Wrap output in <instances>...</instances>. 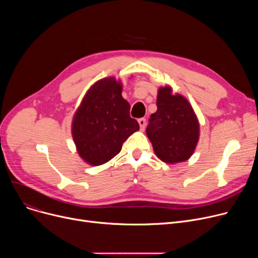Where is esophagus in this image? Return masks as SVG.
<instances>
[{
  "mask_svg": "<svg viewBox=\"0 0 258 258\" xmlns=\"http://www.w3.org/2000/svg\"><path fill=\"white\" fill-rule=\"evenodd\" d=\"M138 122H139V125H140L141 131H144L145 125H146V119H145V118H140V119L138 120Z\"/></svg>",
  "mask_w": 258,
  "mask_h": 258,
  "instance_id": "1",
  "label": "esophagus"
}]
</instances>
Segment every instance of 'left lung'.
Here are the masks:
<instances>
[{"instance_id":"8db88e82","label":"left lung","mask_w":258,"mask_h":258,"mask_svg":"<svg viewBox=\"0 0 258 258\" xmlns=\"http://www.w3.org/2000/svg\"><path fill=\"white\" fill-rule=\"evenodd\" d=\"M157 107L146 127L155 154L168 164L188 160L195 152L200 133L190 103L182 95H173L170 87H165L158 91Z\"/></svg>"}]
</instances>
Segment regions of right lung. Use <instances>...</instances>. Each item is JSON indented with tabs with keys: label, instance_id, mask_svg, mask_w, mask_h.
I'll return each mask as SVG.
<instances>
[{
	"label": "right lung",
	"instance_id": "right-lung-1",
	"mask_svg": "<svg viewBox=\"0 0 258 258\" xmlns=\"http://www.w3.org/2000/svg\"><path fill=\"white\" fill-rule=\"evenodd\" d=\"M121 92L115 78L101 79L90 88L74 115V143L79 156L91 165L98 166L113 159L123 142L139 130Z\"/></svg>",
	"mask_w": 258,
	"mask_h": 258
}]
</instances>
